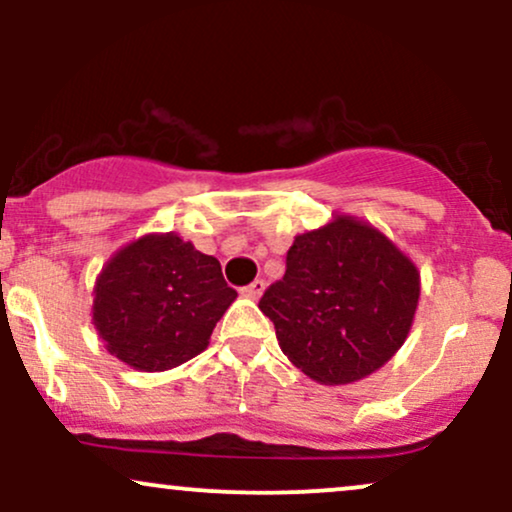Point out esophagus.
Segmentation results:
<instances>
[{
	"mask_svg": "<svg viewBox=\"0 0 512 512\" xmlns=\"http://www.w3.org/2000/svg\"><path fill=\"white\" fill-rule=\"evenodd\" d=\"M262 291H264V279H255V281H252V284L243 286V289H240V293H243L245 298H252V301H255V298H260Z\"/></svg>",
	"mask_w": 512,
	"mask_h": 512,
	"instance_id": "34e87169",
	"label": "esophagus"
}]
</instances>
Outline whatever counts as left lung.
I'll return each instance as SVG.
<instances>
[{"instance_id": "8db88e82", "label": "left lung", "mask_w": 512, "mask_h": 512, "mask_svg": "<svg viewBox=\"0 0 512 512\" xmlns=\"http://www.w3.org/2000/svg\"><path fill=\"white\" fill-rule=\"evenodd\" d=\"M419 272L383 233L337 216L286 252V274L260 298L281 351L325 385L366 378L407 339Z\"/></svg>"}]
</instances>
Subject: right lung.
<instances>
[{
    "label": "right lung",
    "mask_w": 512,
    "mask_h": 512,
    "mask_svg": "<svg viewBox=\"0 0 512 512\" xmlns=\"http://www.w3.org/2000/svg\"><path fill=\"white\" fill-rule=\"evenodd\" d=\"M216 257L178 236H144L98 276L93 322L127 366L156 373L207 349L216 322L236 301Z\"/></svg>",
    "instance_id": "add662e5"
}]
</instances>
